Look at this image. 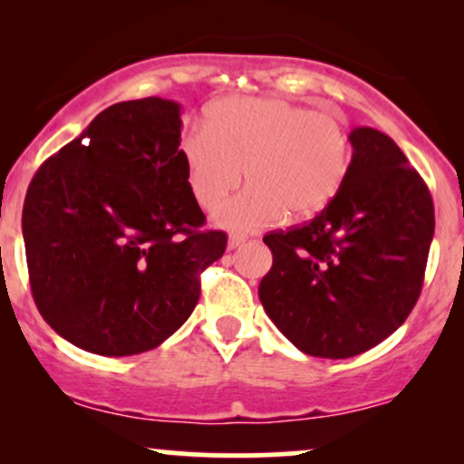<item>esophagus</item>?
Masks as SVG:
<instances>
[{
  "instance_id": "34e87169",
  "label": "esophagus",
  "mask_w": 464,
  "mask_h": 464,
  "mask_svg": "<svg viewBox=\"0 0 464 464\" xmlns=\"http://www.w3.org/2000/svg\"><path fill=\"white\" fill-rule=\"evenodd\" d=\"M244 242H246V237L239 236V233H233V236H228V248H239Z\"/></svg>"
}]
</instances>
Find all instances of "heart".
Instances as JSON below:
<instances>
[{"label": "heart", "instance_id": "b5f03b06", "mask_svg": "<svg viewBox=\"0 0 464 464\" xmlns=\"http://www.w3.org/2000/svg\"><path fill=\"white\" fill-rule=\"evenodd\" d=\"M191 196L216 211L236 194L244 172L250 189L216 222L228 231H257L324 209L343 188L351 137L338 117L279 98H225L209 106L205 132L180 143Z\"/></svg>", "mask_w": 464, "mask_h": 464}]
</instances>
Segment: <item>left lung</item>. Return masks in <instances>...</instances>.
<instances>
[{
	"mask_svg": "<svg viewBox=\"0 0 464 464\" xmlns=\"http://www.w3.org/2000/svg\"><path fill=\"white\" fill-rule=\"evenodd\" d=\"M343 188L303 227L264 237L273 268L259 301L281 334L314 358L364 353L401 327L423 287L434 202L384 132H349Z\"/></svg>",
	"mask_w": 464,
	"mask_h": 464,
	"instance_id": "8db88e82",
	"label": "left lung"
}]
</instances>
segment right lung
Wrapping results in <instances>:
<instances>
[{"label":"right lung","instance_id":"add662e5","mask_svg":"<svg viewBox=\"0 0 464 464\" xmlns=\"http://www.w3.org/2000/svg\"><path fill=\"white\" fill-rule=\"evenodd\" d=\"M180 104L117 102L36 169L24 202L41 316L89 353L135 355L169 338L200 296L227 233L202 231L180 157Z\"/></svg>","mask_w":464,"mask_h":464}]
</instances>
